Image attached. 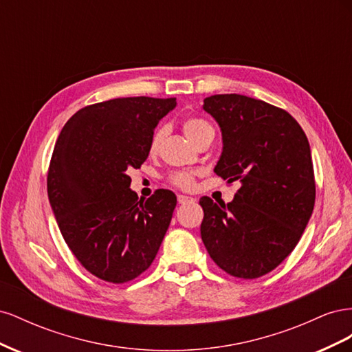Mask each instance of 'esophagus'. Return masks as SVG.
<instances>
[{
    "label": "esophagus",
    "mask_w": 352,
    "mask_h": 352,
    "mask_svg": "<svg viewBox=\"0 0 352 352\" xmlns=\"http://www.w3.org/2000/svg\"><path fill=\"white\" fill-rule=\"evenodd\" d=\"M195 199L194 198H190V197H186V195H177V202L179 204H182V206H185V204H188V202H194Z\"/></svg>",
    "instance_id": "1"
}]
</instances>
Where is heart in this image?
<instances>
[{
	"label": "heart",
	"instance_id": "heart-1",
	"mask_svg": "<svg viewBox=\"0 0 352 352\" xmlns=\"http://www.w3.org/2000/svg\"><path fill=\"white\" fill-rule=\"evenodd\" d=\"M182 129L186 135L188 140L194 145H198L202 140L208 136H214V129L208 120L199 116H189L182 122ZM166 135V127L158 126L154 131L151 140H150V153L154 154L158 151L160 145H162L163 138ZM168 182L175 188L182 190H190L195 186V173L192 172H176L168 176Z\"/></svg>",
	"mask_w": 352,
	"mask_h": 352
}]
</instances>
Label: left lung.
<instances>
[{"label": "left lung", "instance_id": "obj_1", "mask_svg": "<svg viewBox=\"0 0 352 352\" xmlns=\"http://www.w3.org/2000/svg\"><path fill=\"white\" fill-rule=\"evenodd\" d=\"M217 120L223 153L214 172L239 180L232 202L202 197L201 238L221 270L257 279L289 255L316 201L310 144L283 109L239 94L211 95L202 105Z\"/></svg>", "mask_w": 352, "mask_h": 352}]
</instances>
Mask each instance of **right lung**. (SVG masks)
Instances as JSON below:
<instances>
[{"mask_svg": "<svg viewBox=\"0 0 352 352\" xmlns=\"http://www.w3.org/2000/svg\"><path fill=\"white\" fill-rule=\"evenodd\" d=\"M175 105L176 98H114L80 109L60 132L48 198L67 247L101 280L136 279L168 229L176 195L157 189L140 199L129 172L145 162L154 127Z\"/></svg>", "mask_w": 352, "mask_h": 352, "instance_id": "obj_1", "label": "right lung"}]
</instances>
